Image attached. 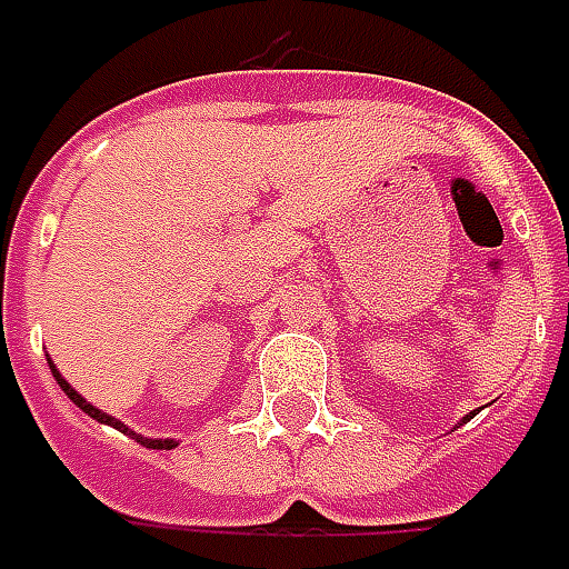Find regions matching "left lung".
I'll return each mask as SVG.
<instances>
[{"mask_svg": "<svg viewBox=\"0 0 569 569\" xmlns=\"http://www.w3.org/2000/svg\"><path fill=\"white\" fill-rule=\"evenodd\" d=\"M473 416H477V410H473V413H470V416H465V419H461V422H458V425H465L467 419H473Z\"/></svg>", "mask_w": 569, "mask_h": 569, "instance_id": "8db88e82", "label": "left lung"}]
</instances>
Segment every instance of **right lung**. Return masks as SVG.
<instances>
[{"label":"right lung","instance_id":"obj_1","mask_svg":"<svg viewBox=\"0 0 569 569\" xmlns=\"http://www.w3.org/2000/svg\"><path fill=\"white\" fill-rule=\"evenodd\" d=\"M48 365H50V373H53V380L60 382V389L66 391V395H69L71 403H78V407H81L83 413L90 416V419H96V422H102V425H111V428H117V431H123L126 437H132L134 443L147 446V449H168V446H178V440H174V437H144V435H138V431H132V428L120 422V419H113V416H108V413H104V410H99V407H92V403L87 401L83 395H78V391L71 389V382L66 380V377H62L53 361L48 359Z\"/></svg>","mask_w":569,"mask_h":569}]
</instances>
